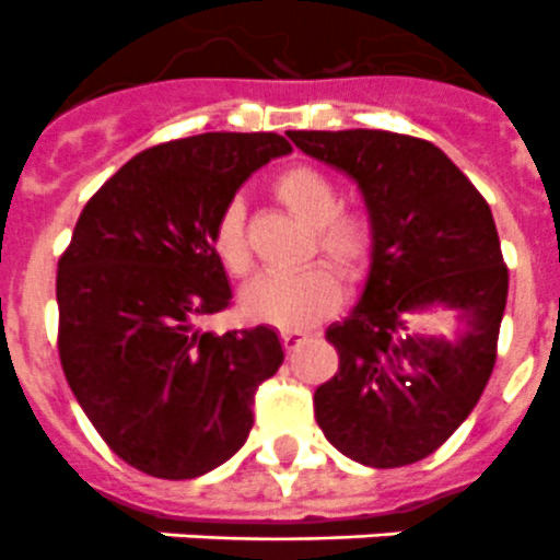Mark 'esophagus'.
I'll use <instances>...</instances> for the list:
<instances>
[{
  "instance_id": "obj_1",
  "label": "esophagus",
  "mask_w": 560,
  "mask_h": 560,
  "mask_svg": "<svg viewBox=\"0 0 560 560\" xmlns=\"http://www.w3.org/2000/svg\"><path fill=\"white\" fill-rule=\"evenodd\" d=\"M305 341H308V334H303V330H285L283 334L285 353H294V350H300Z\"/></svg>"
}]
</instances>
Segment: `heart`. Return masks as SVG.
<instances>
[{"label": "heart", "instance_id": "1", "mask_svg": "<svg viewBox=\"0 0 560 560\" xmlns=\"http://www.w3.org/2000/svg\"><path fill=\"white\" fill-rule=\"evenodd\" d=\"M271 190L296 219L314 226L316 249L328 257L341 275L355 277L370 255V226L361 215L339 212V192L323 171L311 165H291L271 182ZM246 210L230 201L212 226V252L232 275H244L252 264L246 244ZM341 283L328 264H311L294 275H264L241 291V311L246 319L275 325L283 330H303L319 323L339 305Z\"/></svg>", "mask_w": 560, "mask_h": 560}]
</instances>
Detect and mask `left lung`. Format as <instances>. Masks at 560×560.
Here are the masks:
<instances>
[{"mask_svg": "<svg viewBox=\"0 0 560 560\" xmlns=\"http://www.w3.org/2000/svg\"><path fill=\"white\" fill-rule=\"evenodd\" d=\"M359 185L370 269L359 303L325 334L339 370L314 393L316 423L345 457L398 468L438 452L493 373L508 303L491 207L438 145L393 131H289ZM446 310L452 337L412 318Z\"/></svg>", "mask_w": 560, "mask_h": 560, "instance_id": "1", "label": "left lung"}]
</instances>
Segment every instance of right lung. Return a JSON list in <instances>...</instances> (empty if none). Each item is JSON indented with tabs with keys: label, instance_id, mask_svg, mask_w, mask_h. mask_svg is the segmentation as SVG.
Masks as SVG:
<instances>
[{
	"label": "right lung",
	"instance_id": "right-lung-1",
	"mask_svg": "<svg viewBox=\"0 0 560 560\" xmlns=\"http://www.w3.org/2000/svg\"><path fill=\"white\" fill-rule=\"evenodd\" d=\"M291 153L280 133L210 131L148 148L89 199L58 260V353L114 454L196 479L249 438L255 389L283 364L269 325L205 330L230 305L212 226L246 179Z\"/></svg>",
	"mask_w": 560,
	"mask_h": 560
}]
</instances>
